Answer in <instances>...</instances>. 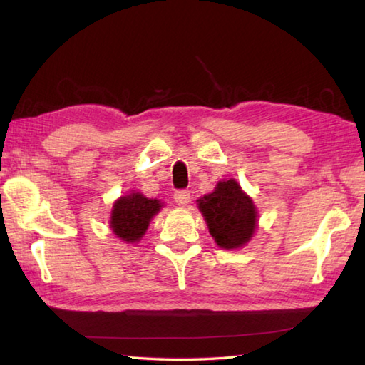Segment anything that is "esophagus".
Segmentation results:
<instances>
[{
    "label": "esophagus",
    "instance_id": "1",
    "mask_svg": "<svg viewBox=\"0 0 365 365\" xmlns=\"http://www.w3.org/2000/svg\"><path fill=\"white\" fill-rule=\"evenodd\" d=\"M174 199L178 205H187L191 200V192L188 190H178V191H175Z\"/></svg>",
    "mask_w": 365,
    "mask_h": 365
}]
</instances>
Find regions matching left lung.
<instances>
[{"label": "left lung", "mask_w": 365, "mask_h": 365, "mask_svg": "<svg viewBox=\"0 0 365 365\" xmlns=\"http://www.w3.org/2000/svg\"><path fill=\"white\" fill-rule=\"evenodd\" d=\"M199 210L215 242L224 250L243 246L254 234L257 212L234 178L220 182L213 192L199 199Z\"/></svg>", "instance_id": "left-lung-1"}]
</instances>
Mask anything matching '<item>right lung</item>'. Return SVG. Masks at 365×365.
<instances>
[{"label": "right lung", "instance_id": "obj_1", "mask_svg": "<svg viewBox=\"0 0 365 365\" xmlns=\"http://www.w3.org/2000/svg\"><path fill=\"white\" fill-rule=\"evenodd\" d=\"M160 200L144 197L139 192L120 197L114 204L111 227L127 243L138 242L144 235L155 213L160 212Z\"/></svg>", "mask_w": 365, "mask_h": 365}]
</instances>
